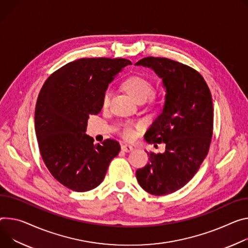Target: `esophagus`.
Masks as SVG:
<instances>
[{"mask_svg":"<svg viewBox=\"0 0 248 248\" xmlns=\"http://www.w3.org/2000/svg\"><path fill=\"white\" fill-rule=\"evenodd\" d=\"M122 150L123 151H124V152H131L134 148H133V146H131V145H129V144H122Z\"/></svg>","mask_w":248,"mask_h":248,"instance_id":"esophagus-1","label":"esophagus"}]
</instances>
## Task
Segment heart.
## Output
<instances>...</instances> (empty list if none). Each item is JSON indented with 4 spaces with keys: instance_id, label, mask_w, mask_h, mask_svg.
Segmentation results:
<instances>
[{
    "instance_id": "1",
    "label": "heart",
    "mask_w": 248,
    "mask_h": 248,
    "mask_svg": "<svg viewBox=\"0 0 248 248\" xmlns=\"http://www.w3.org/2000/svg\"><path fill=\"white\" fill-rule=\"evenodd\" d=\"M124 86L125 88L126 91L131 95L137 101L142 103L145 102L149 96L153 92V83L151 80L143 77V76H130L128 77L124 83ZM111 97V91L110 89L106 90V92L104 93L102 104L103 107L106 108L109 104V100ZM123 136L126 140H131L136 136V132L130 127H125L123 131Z\"/></svg>"
}]
</instances>
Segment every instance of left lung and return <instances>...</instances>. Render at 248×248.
Masks as SVG:
<instances>
[{"label": "left lung", "mask_w": 248, "mask_h": 248, "mask_svg": "<svg viewBox=\"0 0 248 248\" xmlns=\"http://www.w3.org/2000/svg\"><path fill=\"white\" fill-rule=\"evenodd\" d=\"M134 65L151 69L162 80L164 104L145 134L148 143L166 144L163 153L147 152L149 162L137 171L143 190L155 196L184 187L208 154L214 108L210 89L191 67L161 57H145Z\"/></svg>", "instance_id": "1"}]
</instances>
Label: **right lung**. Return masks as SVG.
<instances>
[{"label":"right lung","instance_id":"1","mask_svg":"<svg viewBox=\"0 0 248 248\" xmlns=\"http://www.w3.org/2000/svg\"><path fill=\"white\" fill-rule=\"evenodd\" d=\"M131 64L127 59L83 58L67 63L42 86L34 126L39 151L59 183L75 192L98 187L121 146L114 140L102 144L86 134L90 115H98L108 84Z\"/></svg>","mask_w":248,"mask_h":248}]
</instances>
